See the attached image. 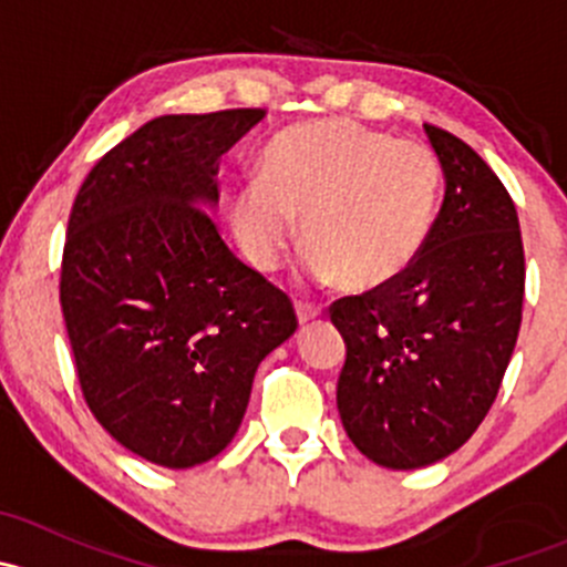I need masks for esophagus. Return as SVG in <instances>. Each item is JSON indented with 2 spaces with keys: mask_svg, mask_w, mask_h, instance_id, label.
Instances as JSON below:
<instances>
[{
  "mask_svg": "<svg viewBox=\"0 0 567 567\" xmlns=\"http://www.w3.org/2000/svg\"><path fill=\"white\" fill-rule=\"evenodd\" d=\"M296 316H299L301 326H307L320 316V310H318V307H312V305H305V301H296Z\"/></svg>",
  "mask_w": 567,
  "mask_h": 567,
  "instance_id": "obj_1",
  "label": "esophagus"
}]
</instances>
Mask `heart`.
<instances>
[{"instance_id":"b5f03b06","label":"heart","mask_w":567,"mask_h":567,"mask_svg":"<svg viewBox=\"0 0 567 567\" xmlns=\"http://www.w3.org/2000/svg\"><path fill=\"white\" fill-rule=\"evenodd\" d=\"M442 164L422 142L353 120H312L274 136L230 205L233 233L257 271L282 266L301 219L305 277L353 293L398 282L431 236Z\"/></svg>"}]
</instances>
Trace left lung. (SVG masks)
Returning <instances> with one entry per match:
<instances>
[{
	"label": "left lung",
	"instance_id": "8db88e82",
	"mask_svg": "<svg viewBox=\"0 0 567 567\" xmlns=\"http://www.w3.org/2000/svg\"><path fill=\"white\" fill-rule=\"evenodd\" d=\"M444 203L414 266L384 290L329 307L346 340L337 409L348 439L386 468H420L468 442L518 340L524 244L494 169L425 123Z\"/></svg>",
	"mask_w": 567,
	"mask_h": 567
}]
</instances>
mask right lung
Wrapping results in <instances>:
<instances>
[{"instance_id":"right-lung-1","label":"right lung","mask_w":567,"mask_h":567,"mask_svg":"<svg viewBox=\"0 0 567 567\" xmlns=\"http://www.w3.org/2000/svg\"><path fill=\"white\" fill-rule=\"evenodd\" d=\"M266 109L164 114L90 169L73 199L60 305L95 420L140 458L219 455L257 364L296 331L293 301L244 266L208 208L219 158Z\"/></svg>"}]
</instances>
